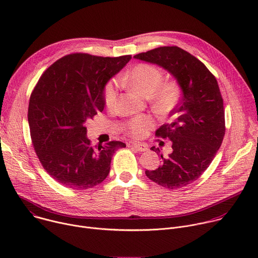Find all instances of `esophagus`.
I'll list each match as a JSON object with an SVG mask.
<instances>
[{
	"label": "esophagus",
	"instance_id": "34e87169",
	"mask_svg": "<svg viewBox=\"0 0 258 258\" xmlns=\"http://www.w3.org/2000/svg\"><path fill=\"white\" fill-rule=\"evenodd\" d=\"M130 146L132 147L133 149H135L139 152H145V151L148 150V147H147L144 144H140V143H132Z\"/></svg>",
	"mask_w": 258,
	"mask_h": 258
}]
</instances>
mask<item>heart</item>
Instances as JSON below:
<instances>
[{
    "mask_svg": "<svg viewBox=\"0 0 258 258\" xmlns=\"http://www.w3.org/2000/svg\"><path fill=\"white\" fill-rule=\"evenodd\" d=\"M122 84L132 88L145 98H150L152 107L161 114L169 113L180 99V88L175 81L163 82V73L149 64H139L121 79ZM117 100V83L109 82L104 89V103L108 109H113ZM153 126L150 116H140L130 120L125 130L134 138H143Z\"/></svg>",
    "mask_w": 258,
    "mask_h": 258,
    "instance_id": "b5f03b06",
    "label": "heart"
}]
</instances>
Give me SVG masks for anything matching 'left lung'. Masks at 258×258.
Masks as SVG:
<instances>
[{"label": "left lung", "instance_id": "obj_1", "mask_svg": "<svg viewBox=\"0 0 258 258\" xmlns=\"http://www.w3.org/2000/svg\"><path fill=\"white\" fill-rule=\"evenodd\" d=\"M134 58L167 70L181 90V100L170 112L174 121L156 131V136L171 141L172 152L167 157L160 154L162 164L145 173L166 189L183 188L207 169L225 137L224 101L216 79L200 60L175 46ZM151 150L160 152L155 147Z\"/></svg>", "mask_w": 258, "mask_h": 258}]
</instances>
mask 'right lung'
Listing matches in <instances>:
<instances>
[{
	"mask_svg": "<svg viewBox=\"0 0 258 258\" xmlns=\"http://www.w3.org/2000/svg\"><path fill=\"white\" fill-rule=\"evenodd\" d=\"M131 59L70 54L52 64L33 89L28 105L32 145L60 185L75 190L99 185L115 151L125 147L119 141L92 147L86 122L103 111L106 84Z\"/></svg>",
	"mask_w": 258,
	"mask_h": 258,
	"instance_id": "add662e5",
	"label": "right lung"
}]
</instances>
